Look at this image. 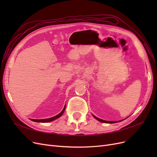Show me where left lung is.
Masks as SVG:
<instances>
[{"instance_id": "left-lung-1", "label": "left lung", "mask_w": 157, "mask_h": 157, "mask_svg": "<svg viewBox=\"0 0 157 157\" xmlns=\"http://www.w3.org/2000/svg\"><path fill=\"white\" fill-rule=\"evenodd\" d=\"M94 116V115H93ZM94 117L96 118V119H97L98 121H100V122H105V123H110V124H111V123H116V122H115V121H104V120H101V119H100V118H97L96 117H95V116H94Z\"/></svg>"}]
</instances>
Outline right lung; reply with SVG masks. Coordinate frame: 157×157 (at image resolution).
<instances>
[{
  "instance_id": "right-lung-1",
  "label": "right lung",
  "mask_w": 157,
  "mask_h": 157,
  "mask_svg": "<svg viewBox=\"0 0 157 157\" xmlns=\"http://www.w3.org/2000/svg\"><path fill=\"white\" fill-rule=\"evenodd\" d=\"M65 106L64 107L62 111H61L59 114H58V115H56V116H55L54 117H52V118H46V119H40V120L39 119H32V121H34V122H48L53 121L54 120H55V119H56V118L60 117L61 115H63V112L65 111Z\"/></svg>"
}]
</instances>
